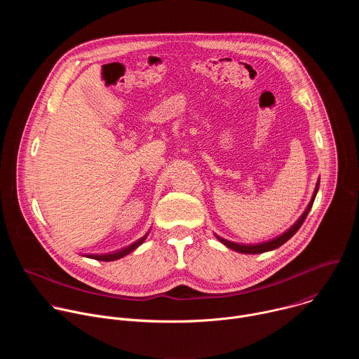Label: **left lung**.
Wrapping results in <instances>:
<instances>
[{
    "instance_id": "obj_1",
    "label": "left lung",
    "mask_w": 359,
    "mask_h": 359,
    "mask_svg": "<svg viewBox=\"0 0 359 359\" xmlns=\"http://www.w3.org/2000/svg\"><path fill=\"white\" fill-rule=\"evenodd\" d=\"M318 187H320V180H318L317 184H316V189H314V193H313V197H311V200H310V203H309V206L305 208V210H304V213L299 216V219H298L287 231H284L281 236H277L276 238H271V240H269V241H263V243H259V244H240V243H233V241H229V240H226V238H222V237H219L217 234H215V236H216L217 240H219L220 243H223L226 247H229V248H231V250H234V251L243 252V254H260V252H266V251L276 250V248H278L280 245H283L285 241H288V240L298 231V229L302 226L305 217L309 216V213H310V210H311V208H313V203H314L316 196H317V193H318Z\"/></svg>"
}]
</instances>
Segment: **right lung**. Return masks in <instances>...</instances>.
Returning <instances> with one entry per match:
<instances>
[{
    "label": "right lung",
    "instance_id": "1",
    "mask_svg": "<svg viewBox=\"0 0 359 359\" xmlns=\"http://www.w3.org/2000/svg\"><path fill=\"white\" fill-rule=\"evenodd\" d=\"M149 231H150V230H149ZM149 231H147L143 237H140L139 240H136L135 243H132V244H129V245H126V247H123V248H121V250H116V251H112V252H107V254H85L83 257L93 259V260H99V262H115V260H119V259L125 257V255L130 254L132 251H135V250L146 240V237L149 236Z\"/></svg>",
    "mask_w": 359,
    "mask_h": 359
}]
</instances>
